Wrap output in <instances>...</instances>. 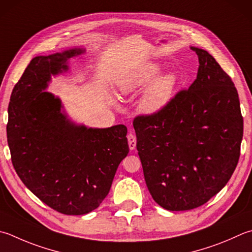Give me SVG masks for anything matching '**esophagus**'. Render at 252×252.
Instances as JSON below:
<instances>
[{"label": "esophagus", "mask_w": 252, "mask_h": 252, "mask_svg": "<svg viewBox=\"0 0 252 252\" xmlns=\"http://www.w3.org/2000/svg\"><path fill=\"white\" fill-rule=\"evenodd\" d=\"M127 139H128V146H129V149L132 150L136 148V137L132 135V134H129L127 136Z\"/></svg>", "instance_id": "34e87169"}]
</instances>
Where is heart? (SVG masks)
<instances>
[{
    "label": "heart",
    "instance_id": "heart-1",
    "mask_svg": "<svg viewBox=\"0 0 252 252\" xmlns=\"http://www.w3.org/2000/svg\"><path fill=\"white\" fill-rule=\"evenodd\" d=\"M159 72L160 67L158 64H142L138 68L128 71L126 74L123 75L118 81V90L125 95L139 91L155 79ZM177 87L178 78L173 73H165L157 78L146 89L144 95L140 99V112L147 114V115H154V114L162 111L172 99Z\"/></svg>",
    "mask_w": 252,
    "mask_h": 252
}]
</instances>
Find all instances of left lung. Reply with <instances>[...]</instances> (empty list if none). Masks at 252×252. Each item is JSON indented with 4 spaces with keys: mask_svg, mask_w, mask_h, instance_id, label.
<instances>
[{
    "mask_svg": "<svg viewBox=\"0 0 252 252\" xmlns=\"http://www.w3.org/2000/svg\"><path fill=\"white\" fill-rule=\"evenodd\" d=\"M198 56L197 77L162 111L134 120L137 150L154 200L168 211L200 207L229 181L244 135L238 92L214 57Z\"/></svg>",
    "mask_w": 252,
    "mask_h": 252,
    "instance_id": "8db88e82",
    "label": "left lung"
}]
</instances>
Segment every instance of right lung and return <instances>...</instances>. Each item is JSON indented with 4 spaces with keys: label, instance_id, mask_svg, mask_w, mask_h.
<instances>
[{
    "label": "right lung",
    "instance_id": "add662e5",
    "mask_svg": "<svg viewBox=\"0 0 252 252\" xmlns=\"http://www.w3.org/2000/svg\"><path fill=\"white\" fill-rule=\"evenodd\" d=\"M82 52L32 58L8 104L6 135L14 169L41 202L65 215L97 208L129 151L126 126H75L61 114L60 99L42 91L51 74L67 70L65 61Z\"/></svg>",
    "mask_w": 252,
    "mask_h": 252
}]
</instances>
